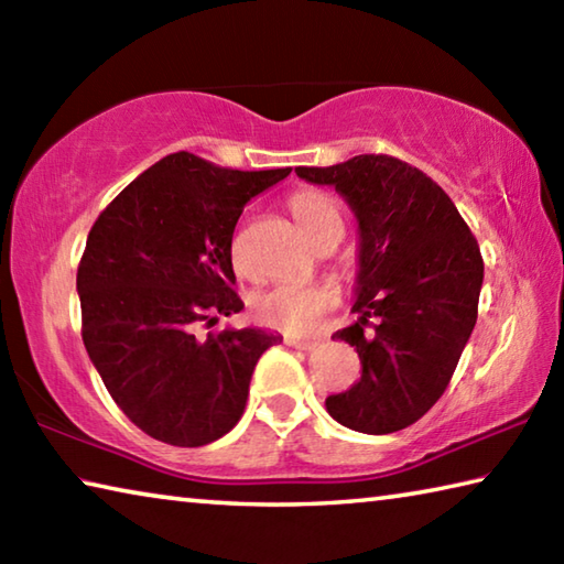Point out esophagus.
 <instances>
[{
  "mask_svg": "<svg viewBox=\"0 0 564 564\" xmlns=\"http://www.w3.org/2000/svg\"><path fill=\"white\" fill-rule=\"evenodd\" d=\"M285 346H291L295 350H313L318 346L316 340H299V338H285Z\"/></svg>",
  "mask_w": 564,
  "mask_h": 564,
  "instance_id": "34e87169",
  "label": "esophagus"
}]
</instances>
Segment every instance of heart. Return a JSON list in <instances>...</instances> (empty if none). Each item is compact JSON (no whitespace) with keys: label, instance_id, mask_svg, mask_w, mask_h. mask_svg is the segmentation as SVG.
<instances>
[{"label":"heart","instance_id":"b5f03b06","mask_svg":"<svg viewBox=\"0 0 564 564\" xmlns=\"http://www.w3.org/2000/svg\"><path fill=\"white\" fill-rule=\"evenodd\" d=\"M291 212L303 231L311 236V241H316L328 228H340L343 231L336 202L330 196L321 194V191H299L291 198ZM234 265L238 273L243 271L238 246H234ZM330 293L323 289H313V285L301 283H279L256 295L253 316L263 326L291 333V336H303V333L318 328L323 313L330 308Z\"/></svg>","mask_w":564,"mask_h":564}]
</instances>
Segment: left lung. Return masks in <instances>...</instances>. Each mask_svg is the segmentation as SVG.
Segmentation results:
<instances>
[{
  "label": "left lung",
  "instance_id": "left-lung-1",
  "mask_svg": "<svg viewBox=\"0 0 564 564\" xmlns=\"http://www.w3.org/2000/svg\"><path fill=\"white\" fill-rule=\"evenodd\" d=\"M295 174L336 188L358 221V321L333 338L358 350L362 373L326 398L328 415L368 435L403 431L445 393L470 340L480 248L451 196L400 159L360 154Z\"/></svg>",
  "mask_w": 564,
  "mask_h": 564
}]
</instances>
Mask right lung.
<instances>
[{"mask_svg":"<svg viewBox=\"0 0 564 564\" xmlns=\"http://www.w3.org/2000/svg\"><path fill=\"white\" fill-rule=\"evenodd\" d=\"M291 169L238 171L169 154L121 191L91 226L76 291L82 338L123 415L178 447L218 441L241 420L265 348L261 328L196 326L243 308L234 291V228L243 206Z\"/></svg>","mask_w":564,"mask_h":564,"instance_id":"1","label":"right lung"}]
</instances>
